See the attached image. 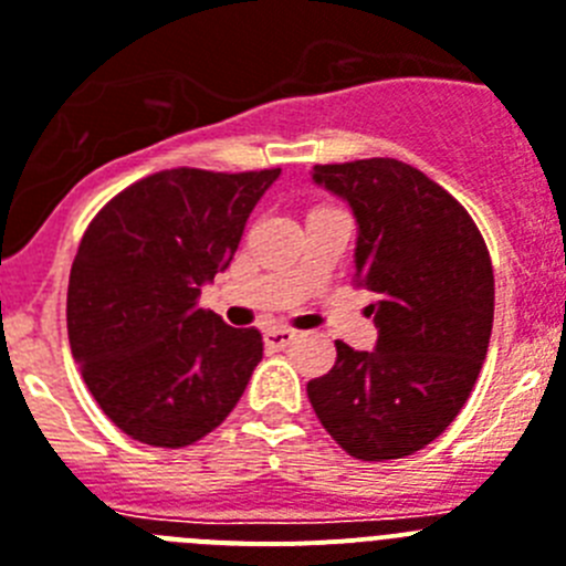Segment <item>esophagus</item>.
<instances>
[{"instance_id": "obj_1", "label": "esophagus", "mask_w": 566, "mask_h": 566, "mask_svg": "<svg viewBox=\"0 0 566 566\" xmlns=\"http://www.w3.org/2000/svg\"><path fill=\"white\" fill-rule=\"evenodd\" d=\"M293 342H296V331H287V327H270V331H264V344H268L270 350H284Z\"/></svg>"}]
</instances>
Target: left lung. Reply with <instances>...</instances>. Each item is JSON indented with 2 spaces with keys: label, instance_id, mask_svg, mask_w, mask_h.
Wrapping results in <instances>:
<instances>
[{
  "label": "left lung",
  "instance_id": "1",
  "mask_svg": "<svg viewBox=\"0 0 566 566\" xmlns=\"http://www.w3.org/2000/svg\"><path fill=\"white\" fill-rule=\"evenodd\" d=\"M313 181L356 216V284L373 293L378 338L370 353L336 342L307 396L344 453L405 459L450 427L488 358V244L453 196L399 159L316 165Z\"/></svg>",
  "mask_w": 566,
  "mask_h": 566
}]
</instances>
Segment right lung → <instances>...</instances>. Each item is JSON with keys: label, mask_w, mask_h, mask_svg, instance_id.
Returning a JSON list of instances; mask_svg holds the SVG:
<instances>
[{"label": "right lung", "mask_w": 566, "mask_h": 566, "mask_svg": "<svg viewBox=\"0 0 566 566\" xmlns=\"http://www.w3.org/2000/svg\"><path fill=\"white\" fill-rule=\"evenodd\" d=\"M273 170L176 167L113 196L82 235L67 338L107 419L150 447H188L222 424L262 361V333L201 311V287L242 242Z\"/></svg>", "instance_id": "obj_1"}]
</instances>
